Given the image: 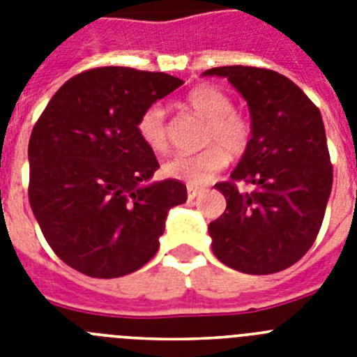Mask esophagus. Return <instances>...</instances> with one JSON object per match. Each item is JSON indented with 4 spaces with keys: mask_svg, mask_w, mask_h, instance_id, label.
<instances>
[{
    "mask_svg": "<svg viewBox=\"0 0 357 357\" xmlns=\"http://www.w3.org/2000/svg\"><path fill=\"white\" fill-rule=\"evenodd\" d=\"M202 191H206V189L198 188V185H189V188H188V198H189V200H195V198H197L198 195L202 193Z\"/></svg>",
    "mask_w": 357,
    "mask_h": 357,
    "instance_id": "1",
    "label": "esophagus"
}]
</instances>
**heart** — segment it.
<instances>
[{
  "mask_svg": "<svg viewBox=\"0 0 357 357\" xmlns=\"http://www.w3.org/2000/svg\"><path fill=\"white\" fill-rule=\"evenodd\" d=\"M185 103L195 114L207 121L204 143L214 145L195 153H175L164 162V173L188 184H206L211 176L223 168L229 155H241L250 141V125L234 112L232 100L213 85H198L189 91ZM137 132L150 150L168 148L166 110L159 103L146 107L137 121Z\"/></svg>",
  "mask_w": 357,
  "mask_h": 357,
  "instance_id": "b5f03b06",
  "label": "heart"
}]
</instances>
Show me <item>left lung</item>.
Here are the masks:
<instances>
[{
	"mask_svg": "<svg viewBox=\"0 0 357 357\" xmlns=\"http://www.w3.org/2000/svg\"><path fill=\"white\" fill-rule=\"evenodd\" d=\"M202 77H222L247 100L250 141L232 181L214 188L227 209L209 223L213 252L250 275L282 272L304 257L320 230L333 189V166L320 110L289 78L272 69L223 66Z\"/></svg>",
	"mask_w": 357,
	"mask_h": 357,
	"instance_id": "left-lung-1",
	"label": "left lung"
}]
</instances>
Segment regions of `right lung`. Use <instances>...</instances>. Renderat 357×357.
I'll return each instance as SVG.
<instances>
[{
	"mask_svg": "<svg viewBox=\"0 0 357 357\" xmlns=\"http://www.w3.org/2000/svg\"><path fill=\"white\" fill-rule=\"evenodd\" d=\"M181 78L132 68H98L53 94L28 143V198L59 257L77 272L114 279L155 255L172 207L188 200L159 168L137 121Z\"/></svg>",
	"mask_w": 357,
	"mask_h": 357,
	"instance_id": "add662e5",
	"label": "right lung"
}]
</instances>
